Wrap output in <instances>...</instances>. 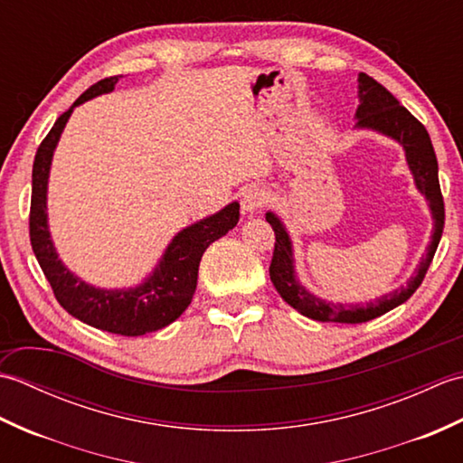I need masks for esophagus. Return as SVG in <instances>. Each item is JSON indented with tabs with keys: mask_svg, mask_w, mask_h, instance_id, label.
Listing matches in <instances>:
<instances>
[{
	"mask_svg": "<svg viewBox=\"0 0 463 463\" xmlns=\"http://www.w3.org/2000/svg\"><path fill=\"white\" fill-rule=\"evenodd\" d=\"M269 196L259 186H249V189H244L241 194V209L242 214H252L260 211L264 204H267Z\"/></svg>",
	"mask_w": 463,
	"mask_h": 463,
	"instance_id": "1",
	"label": "esophagus"
}]
</instances>
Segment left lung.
I'll list each match as a JSON object with an SVG mask.
<instances>
[{"label": "left lung", "instance_id": "8db88e82", "mask_svg": "<svg viewBox=\"0 0 463 463\" xmlns=\"http://www.w3.org/2000/svg\"><path fill=\"white\" fill-rule=\"evenodd\" d=\"M358 129L378 131L404 146L408 166L411 175H414V183L430 204L431 219H434V231H431L428 250L424 257H421L416 274L408 280V287H402L392 294H386V297L376 298L373 302H366V307H360V304H350V307H346V304H334L314 297L312 292L302 287L297 279V272H294V252L288 232L284 229V224L277 214L267 213V221L272 226L274 237H277L272 262L269 269L274 288L279 290L282 300L288 302L294 310H298L302 314V317H308L318 322L360 324L372 318H378L382 314L390 312L392 308L400 307L402 302H406L411 294L418 290L421 280H424L431 259H434L439 244L441 232H444L446 213L444 196H441L438 181V159L426 127L421 125L404 105H400V101L386 90V87L380 85L376 80H372L366 73L358 75Z\"/></svg>", "mask_w": 463, "mask_h": 463}]
</instances>
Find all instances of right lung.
Masks as SVG:
<instances>
[{
	"instance_id": "add662e5",
	"label": "right lung",
	"mask_w": 463,
	"mask_h": 463,
	"mask_svg": "<svg viewBox=\"0 0 463 463\" xmlns=\"http://www.w3.org/2000/svg\"><path fill=\"white\" fill-rule=\"evenodd\" d=\"M121 75L91 85L80 99L59 117L52 131L39 145L32 173V211H29V239L35 259L53 288L57 302L85 324L121 336H143L146 332L169 326L189 307L196 288L199 264L209 244L224 237L239 222V203L226 204L222 211L186 226L175 234L155 270L139 287L107 290L81 280L59 260L47 224V181L53 151L65 123L77 105L109 93Z\"/></svg>"
}]
</instances>
